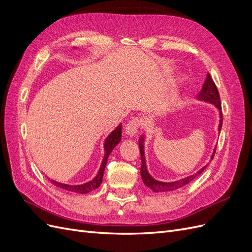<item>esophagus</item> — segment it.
<instances>
[{
  "label": "esophagus",
  "mask_w": 252,
  "mask_h": 252,
  "mask_svg": "<svg viewBox=\"0 0 252 252\" xmlns=\"http://www.w3.org/2000/svg\"><path fill=\"white\" fill-rule=\"evenodd\" d=\"M140 125H141V123H140V120L138 118H135V117L131 118L128 121V123L126 125V128H125L126 133L129 135H134L136 132H138Z\"/></svg>",
  "instance_id": "esophagus-1"
}]
</instances>
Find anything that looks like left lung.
Masks as SVG:
<instances>
[{"mask_svg":"<svg viewBox=\"0 0 252 252\" xmlns=\"http://www.w3.org/2000/svg\"><path fill=\"white\" fill-rule=\"evenodd\" d=\"M197 98H200L202 101L211 103L216 106V107L220 110V124H219V130L220 131V128H222L223 124V117H222V105H220V94L219 90L216 86L215 82H213L212 78L210 77V74H207V78H206V81L204 83V85L202 87L201 93L197 95ZM140 151H141V158H142V165H141V177L144 182V184L146 185L148 188L151 190H154L155 192H162V191H171V190H175L178 188H181L183 186L187 185L189 182H191L194 180L197 175L201 174L204 169L207 166H204L203 168H201L196 173L190 175V177H187L185 179H182L175 182H170V183H165V182H159L155 180L147 171V167H146V161H145V155H144V147H143V136L140 139ZM216 154V149L213 151V154L211 156V158H213Z\"/></svg>","mask_w":252,"mask_h":252,"instance_id":"left-lung-1","label":"left lung"}]
</instances>
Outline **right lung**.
I'll return each mask as SVG.
<instances>
[{
    "instance_id": "right-lung-1",
    "label": "right lung",
    "mask_w": 252,
    "mask_h": 252,
    "mask_svg": "<svg viewBox=\"0 0 252 252\" xmlns=\"http://www.w3.org/2000/svg\"><path fill=\"white\" fill-rule=\"evenodd\" d=\"M121 136H122V126L119 125L108 135V138L106 139V141H105V145H104L105 157L103 158L101 168H100V170H98L97 175L93 181L85 183V184H83V185H67V184H62V183H59V182H55L52 180H50V182H52V184H55L59 188H62V189L68 190V191H72V192L80 193V194L88 193L90 191H93V190L96 189L98 186L101 185V183H102L103 174H104V170H105V167H106V163H107L108 157L111 154V151L113 150V148L116 147L117 145L120 143Z\"/></svg>"
}]
</instances>
